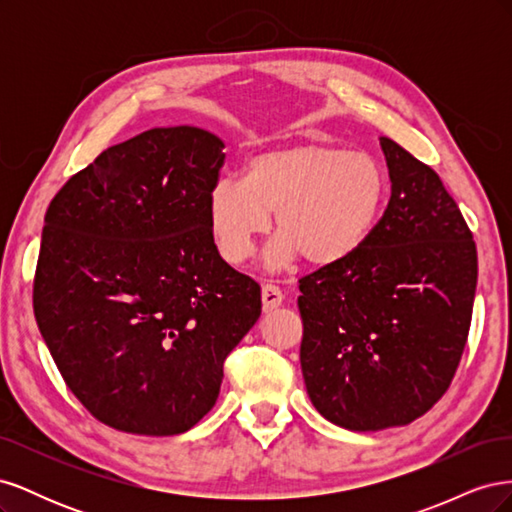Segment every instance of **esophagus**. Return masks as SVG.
I'll return each mask as SVG.
<instances>
[{"mask_svg": "<svg viewBox=\"0 0 512 512\" xmlns=\"http://www.w3.org/2000/svg\"><path fill=\"white\" fill-rule=\"evenodd\" d=\"M284 303V292L277 288L275 284H265L262 286V309L265 312H273Z\"/></svg>", "mask_w": 512, "mask_h": 512, "instance_id": "1", "label": "esophagus"}]
</instances>
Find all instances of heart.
Segmentation results:
<instances>
[{
  "instance_id": "1",
  "label": "heart",
  "mask_w": 512,
  "mask_h": 512,
  "mask_svg": "<svg viewBox=\"0 0 512 512\" xmlns=\"http://www.w3.org/2000/svg\"><path fill=\"white\" fill-rule=\"evenodd\" d=\"M389 194L382 166L365 151L322 143H294L258 153L245 177L220 179L209 190V228L230 265L250 258L275 213L280 232L269 262L284 265L297 254L309 265H339L374 232Z\"/></svg>"
}]
</instances>
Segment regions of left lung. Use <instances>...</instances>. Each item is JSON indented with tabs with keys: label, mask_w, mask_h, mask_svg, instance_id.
Returning <instances> with one entry per match:
<instances>
[{
	"label": "left lung",
	"mask_w": 512,
	"mask_h": 512,
	"mask_svg": "<svg viewBox=\"0 0 512 512\" xmlns=\"http://www.w3.org/2000/svg\"><path fill=\"white\" fill-rule=\"evenodd\" d=\"M391 200L365 245L299 280L307 395L352 431L401 427L448 391L476 292L472 230L431 166L382 136Z\"/></svg>",
	"instance_id": "1"
}]
</instances>
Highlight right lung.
<instances>
[{
  "label": "right lung",
  "mask_w": 512,
  "mask_h": 512,
  "mask_svg": "<svg viewBox=\"0 0 512 512\" xmlns=\"http://www.w3.org/2000/svg\"><path fill=\"white\" fill-rule=\"evenodd\" d=\"M224 143L153 128L102 151L46 209L34 314L74 397L134 436L192 429L260 316V286L222 260L207 215Z\"/></svg>",
  "instance_id": "right-lung-1"
}]
</instances>
